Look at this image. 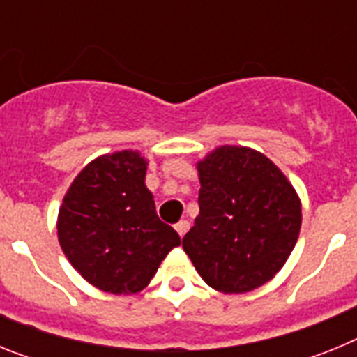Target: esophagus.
Listing matches in <instances>:
<instances>
[{"label":"esophagus","mask_w":357,"mask_h":357,"mask_svg":"<svg viewBox=\"0 0 357 357\" xmlns=\"http://www.w3.org/2000/svg\"><path fill=\"white\" fill-rule=\"evenodd\" d=\"M175 230H176V232H178V236H181V238H182V236H184L185 232H188V230H189V222H188V220H181V222H178V223H175Z\"/></svg>","instance_id":"1"}]
</instances>
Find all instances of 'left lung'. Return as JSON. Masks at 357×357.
Masks as SVG:
<instances>
[{"label":"left lung","mask_w":357,"mask_h":357,"mask_svg":"<svg viewBox=\"0 0 357 357\" xmlns=\"http://www.w3.org/2000/svg\"><path fill=\"white\" fill-rule=\"evenodd\" d=\"M195 225L182 248L216 291L248 293L284 266L302 225L301 198L264 153L247 146L214 148L197 162Z\"/></svg>","instance_id":"8db88e82"}]
</instances>
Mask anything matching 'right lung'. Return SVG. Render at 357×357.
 Segmentation results:
<instances>
[{"label":"right lung","mask_w":357,"mask_h":357,"mask_svg":"<svg viewBox=\"0 0 357 357\" xmlns=\"http://www.w3.org/2000/svg\"><path fill=\"white\" fill-rule=\"evenodd\" d=\"M148 160L121 150L91 160L69 185L56 236L71 266L94 288L132 295L150 284L181 236L155 213Z\"/></svg>","instance_id":"add662e5"}]
</instances>
